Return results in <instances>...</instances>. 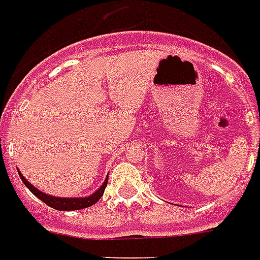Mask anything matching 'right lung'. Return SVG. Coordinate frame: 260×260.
<instances>
[{
	"label": "right lung",
	"mask_w": 260,
	"mask_h": 260,
	"mask_svg": "<svg viewBox=\"0 0 260 260\" xmlns=\"http://www.w3.org/2000/svg\"><path fill=\"white\" fill-rule=\"evenodd\" d=\"M18 175L19 177H21V180L23 181L24 185L31 190V193L35 194L38 199L42 200L43 203H46L48 206H51V208H54V209L56 210H79V209H84V208H88V206H92L93 204H96L97 201L103 197L104 190H105L106 184H108V176H106L103 185H101V187H100L94 193L90 194V196L73 197V199H70V197H55V196H50V194L47 193H43L42 190L37 189L32 184L28 183L19 171H18Z\"/></svg>",
	"instance_id": "1"
}]
</instances>
